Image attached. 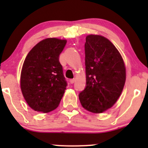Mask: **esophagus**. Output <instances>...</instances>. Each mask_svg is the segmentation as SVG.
I'll list each match as a JSON object with an SVG mask.
<instances>
[{"instance_id": "34e87169", "label": "esophagus", "mask_w": 148, "mask_h": 148, "mask_svg": "<svg viewBox=\"0 0 148 148\" xmlns=\"http://www.w3.org/2000/svg\"><path fill=\"white\" fill-rule=\"evenodd\" d=\"M69 82L71 84H74V82H75V79H70Z\"/></svg>"}]
</instances>
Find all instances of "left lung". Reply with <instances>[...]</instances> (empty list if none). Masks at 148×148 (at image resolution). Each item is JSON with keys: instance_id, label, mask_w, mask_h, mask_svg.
<instances>
[{"instance_id": "1", "label": "left lung", "mask_w": 148, "mask_h": 148, "mask_svg": "<svg viewBox=\"0 0 148 148\" xmlns=\"http://www.w3.org/2000/svg\"><path fill=\"white\" fill-rule=\"evenodd\" d=\"M84 51L86 86L79 98L86 110L102 113L112 107L122 93L125 64L115 46L102 36H87Z\"/></svg>"}]
</instances>
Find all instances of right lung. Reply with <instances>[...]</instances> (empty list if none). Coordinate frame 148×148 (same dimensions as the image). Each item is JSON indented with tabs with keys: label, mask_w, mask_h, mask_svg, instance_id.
I'll return each mask as SVG.
<instances>
[{
	"label": "right lung",
	"mask_w": 148,
	"mask_h": 148,
	"mask_svg": "<svg viewBox=\"0 0 148 148\" xmlns=\"http://www.w3.org/2000/svg\"><path fill=\"white\" fill-rule=\"evenodd\" d=\"M66 41L55 38L40 41L28 53L21 74V89L31 108L49 112L58 107L67 86L59 55Z\"/></svg>",
	"instance_id": "right-lung-1"
}]
</instances>
